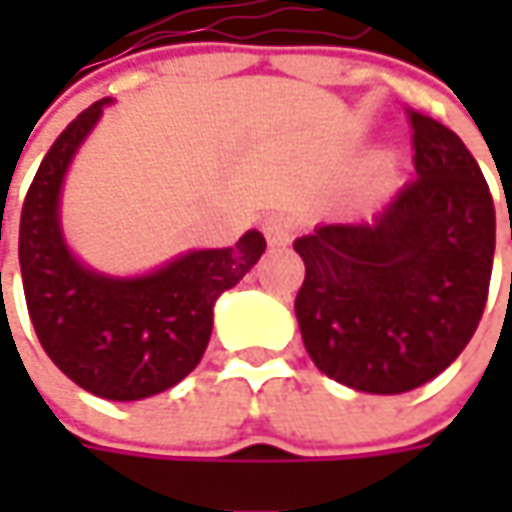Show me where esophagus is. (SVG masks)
I'll list each match as a JSON object with an SVG mask.
<instances>
[{
    "label": "esophagus",
    "instance_id": "34e87169",
    "mask_svg": "<svg viewBox=\"0 0 512 512\" xmlns=\"http://www.w3.org/2000/svg\"><path fill=\"white\" fill-rule=\"evenodd\" d=\"M262 230H265L267 245L282 247L293 236V222L287 216H282V213H273V216H267L265 222H262Z\"/></svg>",
    "mask_w": 512,
    "mask_h": 512
}]
</instances>
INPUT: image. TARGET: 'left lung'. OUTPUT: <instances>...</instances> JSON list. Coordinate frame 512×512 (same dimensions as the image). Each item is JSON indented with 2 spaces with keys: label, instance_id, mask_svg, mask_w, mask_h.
<instances>
[{
  "label": "left lung",
  "instance_id": "obj_1",
  "mask_svg": "<svg viewBox=\"0 0 512 512\" xmlns=\"http://www.w3.org/2000/svg\"><path fill=\"white\" fill-rule=\"evenodd\" d=\"M410 128L413 182L373 219L293 242L310 359L333 382L379 396L416 390L456 362L482 319L496 250V207L470 150L416 110Z\"/></svg>",
  "mask_w": 512,
  "mask_h": 512
}]
</instances>
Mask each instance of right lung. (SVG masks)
<instances>
[{
  "label": "right lung",
  "instance_id": "obj_1",
  "mask_svg": "<svg viewBox=\"0 0 512 512\" xmlns=\"http://www.w3.org/2000/svg\"><path fill=\"white\" fill-rule=\"evenodd\" d=\"M82 110L33 176L22 222L19 267L30 322L70 382L110 402H139L179 384L202 362L216 299L265 253V236L247 230L233 247L187 250L145 276H108L70 253L59 196L70 162L102 110Z\"/></svg>",
  "mask_w": 512,
  "mask_h": 512
}]
</instances>
